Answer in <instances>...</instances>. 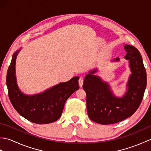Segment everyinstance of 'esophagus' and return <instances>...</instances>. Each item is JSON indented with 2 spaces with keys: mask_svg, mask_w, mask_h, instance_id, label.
<instances>
[{
  "mask_svg": "<svg viewBox=\"0 0 151 151\" xmlns=\"http://www.w3.org/2000/svg\"><path fill=\"white\" fill-rule=\"evenodd\" d=\"M83 83H84V79H83L82 78H80L79 81H78V84H79V86L81 88L82 87Z\"/></svg>",
  "mask_w": 151,
  "mask_h": 151,
  "instance_id": "34e87169",
  "label": "esophagus"
}]
</instances>
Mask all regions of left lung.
Here are the masks:
<instances>
[{
  "label": "left lung",
  "mask_w": 151,
  "mask_h": 151,
  "mask_svg": "<svg viewBox=\"0 0 151 151\" xmlns=\"http://www.w3.org/2000/svg\"><path fill=\"white\" fill-rule=\"evenodd\" d=\"M124 58L129 61L132 72L127 82V91L122 97L112 93L108 83L89 71L85 76L83 89L86 93V104L91 120L101 124L118 123L130 117L139 108L147 86V73L142 57L136 47L125 45ZM117 58L114 61H119Z\"/></svg>",
  "instance_id": "8db88e82"
}]
</instances>
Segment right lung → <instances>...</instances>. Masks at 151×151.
<instances>
[{"instance_id":"right-lung-1","label":"right lung","mask_w":151,"mask_h":151,"mask_svg":"<svg viewBox=\"0 0 151 151\" xmlns=\"http://www.w3.org/2000/svg\"><path fill=\"white\" fill-rule=\"evenodd\" d=\"M14 54L7 76L8 96L13 106L21 116L36 124H48L62 115L66 101L79 89L78 76L60 83L40 94L27 95L19 90L15 76V60L19 52Z\"/></svg>"}]
</instances>
